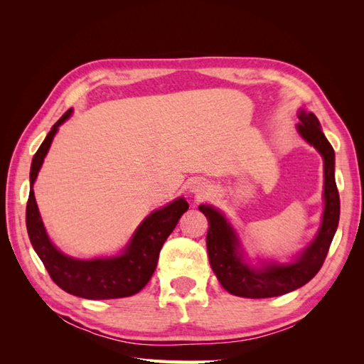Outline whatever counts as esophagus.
I'll return each instance as SVG.
<instances>
[{
    "label": "esophagus",
    "instance_id": "34e87169",
    "mask_svg": "<svg viewBox=\"0 0 364 364\" xmlns=\"http://www.w3.org/2000/svg\"><path fill=\"white\" fill-rule=\"evenodd\" d=\"M193 190H194V193H202V191L205 190V185H203V183H200V182H196Z\"/></svg>",
    "mask_w": 364,
    "mask_h": 364
}]
</instances>
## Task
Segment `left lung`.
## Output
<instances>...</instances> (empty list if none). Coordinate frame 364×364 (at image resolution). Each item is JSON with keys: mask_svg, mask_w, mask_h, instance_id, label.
I'll use <instances>...</instances> for the list:
<instances>
[{"mask_svg": "<svg viewBox=\"0 0 364 364\" xmlns=\"http://www.w3.org/2000/svg\"><path fill=\"white\" fill-rule=\"evenodd\" d=\"M297 130L323 156L325 168V211L322 226L316 240L302 255L291 264H272L261 270L249 267L241 258L237 235L217 209L200 205L208 218L206 249L209 264L218 282L229 293L250 299H262L290 293L311 281L323 266L329 246L334 238L340 218V197L334 178V149L329 144L314 114H299Z\"/></svg>", "mask_w": 364, "mask_h": 364, "instance_id": "1", "label": "left lung"}]
</instances>
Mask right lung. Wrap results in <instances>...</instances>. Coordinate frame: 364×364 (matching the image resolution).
<instances>
[{
  "label": "right lung",
  "mask_w": 364,
  "mask_h": 364,
  "mask_svg": "<svg viewBox=\"0 0 364 364\" xmlns=\"http://www.w3.org/2000/svg\"><path fill=\"white\" fill-rule=\"evenodd\" d=\"M71 109L65 112L51 127L47 138L35 153L30 170V194L26 209V225L28 238L38 257L46 266L50 278L62 290L85 299H117L136 294L146 287L158 266L162 245L178 225L181 215L188 209L185 199H176L165 208L151 213L139 225L132 237L123 255L107 259L80 261L63 255L50 241L41 220L33 193V183L41 165L56 135L58 127L71 115Z\"/></svg>",
  "instance_id": "right-lung-1"
}]
</instances>
